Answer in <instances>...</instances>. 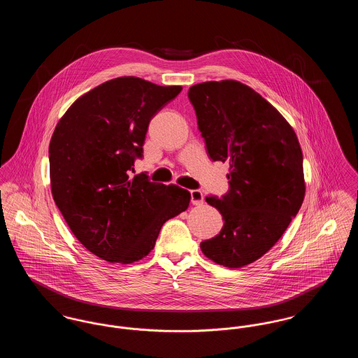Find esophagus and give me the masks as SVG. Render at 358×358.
Wrapping results in <instances>:
<instances>
[{
  "instance_id": "esophagus-1",
  "label": "esophagus",
  "mask_w": 358,
  "mask_h": 358,
  "mask_svg": "<svg viewBox=\"0 0 358 358\" xmlns=\"http://www.w3.org/2000/svg\"><path fill=\"white\" fill-rule=\"evenodd\" d=\"M190 201L193 205H201L204 203V194L201 190H190Z\"/></svg>"
}]
</instances>
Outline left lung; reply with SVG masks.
Returning <instances> with one entry per match:
<instances>
[{
    "label": "left lung",
    "mask_w": 358,
    "mask_h": 358,
    "mask_svg": "<svg viewBox=\"0 0 358 358\" xmlns=\"http://www.w3.org/2000/svg\"><path fill=\"white\" fill-rule=\"evenodd\" d=\"M187 96L209 157L229 162V190L205 197L224 225L200 247L215 263L240 268L273 248L303 203L301 145L289 122L248 85L205 82Z\"/></svg>",
    "instance_id": "left-lung-1"
}]
</instances>
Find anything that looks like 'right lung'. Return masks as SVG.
<instances>
[{
    "label": "right lung",
    "instance_id": "obj_1",
    "mask_svg": "<svg viewBox=\"0 0 358 358\" xmlns=\"http://www.w3.org/2000/svg\"><path fill=\"white\" fill-rule=\"evenodd\" d=\"M181 85L123 76L95 87L59 120L50 143L53 200L94 255L130 264L148 255L164 222L187 210L190 193L129 177L154 115Z\"/></svg>",
    "mask_w": 358,
    "mask_h": 358
}]
</instances>
